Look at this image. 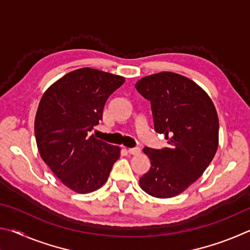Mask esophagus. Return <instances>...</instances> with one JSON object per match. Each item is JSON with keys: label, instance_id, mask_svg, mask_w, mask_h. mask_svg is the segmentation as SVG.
Segmentation results:
<instances>
[{"label": "esophagus", "instance_id": "obj_1", "mask_svg": "<svg viewBox=\"0 0 250 250\" xmlns=\"http://www.w3.org/2000/svg\"><path fill=\"white\" fill-rule=\"evenodd\" d=\"M140 149H139V147H130V149H128V152L130 154H132V155H137V154H139L140 153Z\"/></svg>", "mask_w": 250, "mask_h": 250}]
</instances>
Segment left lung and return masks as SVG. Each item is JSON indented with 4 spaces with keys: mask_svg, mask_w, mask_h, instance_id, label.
Listing matches in <instances>:
<instances>
[{
    "mask_svg": "<svg viewBox=\"0 0 250 250\" xmlns=\"http://www.w3.org/2000/svg\"><path fill=\"white\" fill-rule=\"evenodd\" d=\"M150 100L154 129L168 147H145L151 167L139 184L149 195L170 198L184 192L209 166L218 147L216 108L202 87L185 76L162 71L138 80Z\"/></svg>",
    "mask_w": 250,
    "mask_h": 250,
    "instance_id": "left-lung-1",
    "label": "left lung"
}]
</instances>
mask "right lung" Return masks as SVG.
<instances>
[{
	"mask_svg": "<svg viewBox=\"0 0 250 250\" xmlns=\"http://www.w3.org/2000/svg\"><path fill=\"white\" fill-rule=\"evenodd\" d=\"M125 80L122 76L84 67L62 76L42 96L34 124L37 149L71 191H97L119 159L120 146L88 134L103 119L109 96Z\"/></svg>",
	"mask_w": 250,
	"mask_h": 250,
	"instance_id": "1",
	"label": "right lung"
}]
</instances>
